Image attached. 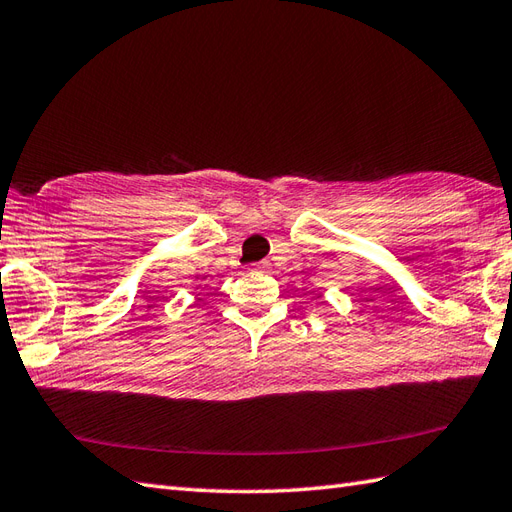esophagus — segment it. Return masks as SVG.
<instances>
[{"instance_id": "esophagus-1", "label": "esophagus", "mask_w": 512, "mask_h": 512, "mask_svg": "<svg viewBox=\"0 0 512 512\" xmlns=\"http://www.w3.org/2000/svg\"><path fill=\"white\" fill-rule=\"evenodd\" d=\"M255 270H259V272H264V270H266V264H257V266H255Z\"/></svg>"}]
</instances>
